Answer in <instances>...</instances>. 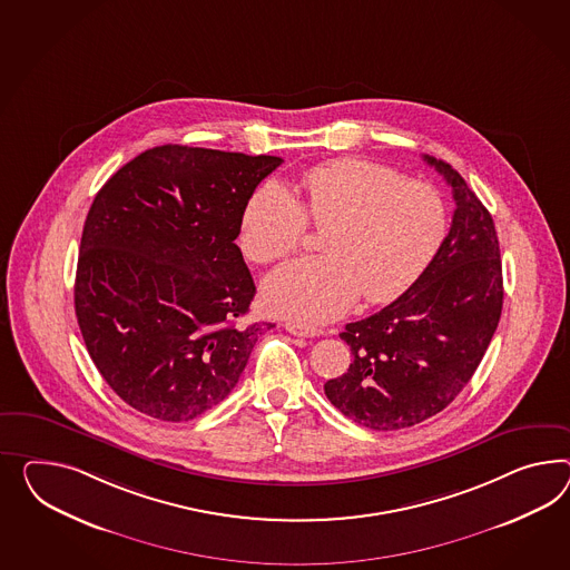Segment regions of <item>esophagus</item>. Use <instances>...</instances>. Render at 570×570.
Returning a JSON list of instances; mask_svg holds the SVG:
<instances>
[{
  "instance_id": "34e87169",
  "label": "esophagus",
  "mask_w": 570,
  "mask_h": 570,
  "mask_svg": "<svg viewBox=\"0 0 570 570\" xmlns=\"http://www.w3.org/2000/svg\"><path fill=\"white\" fill-rule=\"evenodd\" d=\"M285 328L297 336H318L322 335L321 328H314V326H306V324H299V322H285Z\"/></svg>"
}]
</instances>
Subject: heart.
Here are the masks:
<instances>
[{
  "label": "heart",
  "mask_w": 570,
  "mask_h": 570,
  "mask_svg": "<svg viewBox=\"0 0 570 570\" xmlns=\"http://www.w3.org/2000/svg\"><path fill=\"white\" fill-rule=\"evenodd\" d=\"M299 200L273 184L252 194L242 215V246L254 263L285 261L307 223L324 256L287 264L264 283V304L299 324L345 314L360 293L384 304L407 292L446 234L442 196L420 179L365 159H333L299 181Z\"/></svg>",
  "instance_id": "obj_1"
}]
</instances>
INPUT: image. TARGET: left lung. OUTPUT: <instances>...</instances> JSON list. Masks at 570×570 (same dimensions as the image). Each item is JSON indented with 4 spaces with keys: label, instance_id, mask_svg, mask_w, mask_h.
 <instances>
[{
    "label": "left lung",
    "instance_id": "8db88e82",
    "mask_svg": "<svg viewBox=\"0 0 570 570\" xmlns=\"http://www.w3.org/2000/svg\"><path fill=\"white\" fill-rule=\"evenodd\" d=\"M453 188L451 232L417 281L341 338L347 372L324 384L343 415L372 430H401L440 413L482 362L502 312V263L488 208L449 163L423 157Z\"/></svg>",
    "mask_w": 570,
    "mask_h": 570
}]
</instances>
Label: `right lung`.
<instances>
[{"label":"right lung","mask_w":570,"mask_h":570,"mask_svg":"<svg viewBox=\"0 0 570 570\" xmlns=\"http://www.w3.org/2000/svg\"><path fill=\"white\" fill-rule=\"evenodd\" d=\"M283 159L148 148L88 210L73 306L114 393L161 422H188L234 391L258 341L256 285L235 239L256 186Z\"/></svg>","instance_id":"add662e5"}]
</instances>
